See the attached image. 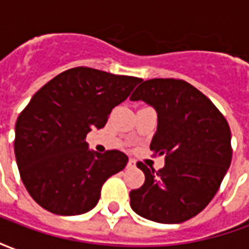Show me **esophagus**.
<instances>
[{"label":"esophagus","instance_id":"esophagus-1","mask_svg":"<svg viewBox=\"0 0 249 249\" xmlns=\"http://www.w3.org/2000/svg\"><path fill=\"white\" fill-rule=\"evenodd\" d=\"M136 167V161L133 159H129V161H128V168H135Z\"/></svg>","mask_w":249,"mask_h":249}]
</instances>
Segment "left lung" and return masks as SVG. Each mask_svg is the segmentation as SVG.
<instances>
[{"instance_id":"8db88e82","label":"left lung","mask_w":249,"mask_h":249,"mask_svg":"<svg viewBox=\"0 0 249 249\" xmlns=\"http://www.w3.org/2000/svg\"><path fill=\"white\" fill-rule=\"evenodd\" d=\"M130 100L156 109L151 151L165 156L159 171L137 162L145 181L130 191V207L152 221L183 223L200 213L219 191L232 160L230 125L205 94L184 80H146Z\"/></svg>"}]
</instances>
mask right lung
<instances>
[{
	"mask_svg": "<svg viewBox=\"0 0 249 249\" xmlns=\"http://www.w3.org/2000/svg\"><path fill=\"white\" fill-rule=\"evenodd\" d=\"M141 81L87 66L52 78L16 123L19 176L36 203L52 213L74 216L96 207L104 183L123 171L120 151H89L87 135L105 126L112 109Z\"/></svg>",
	"mask_w": 249,
	"mask_h": 249,
	"instance_id": "add662e5",
	"label": "right lung"
}]
</instances>
